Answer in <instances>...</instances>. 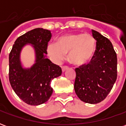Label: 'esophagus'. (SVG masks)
Returning a JSON list of instances; mask_svg holds the SVG:
<instances>
[{
  "instance_id": "esophagus-1",
  "label": "esophagus",
  "mask_w": 126,
  "mask_h": 126,
  "mask_svg": "<svg viewBox=\"0 0 126 126\" xmlns=\"http://www.w3.org/2000/svg\"><path fill=\"white\" fill-rule=\"evenodd\" d=\"M61 68H62V71L64 72V71H65L66 70L69 68V67H67V66H62V67H61Z\"/></svg>"
}]
</instances>
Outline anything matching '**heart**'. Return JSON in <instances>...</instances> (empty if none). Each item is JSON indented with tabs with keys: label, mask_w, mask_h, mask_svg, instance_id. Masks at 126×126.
Segmentation results:
<instances>
[{
	"label": "heart",
	"mask_w": 126,
	"mask_h": 126,
	"mask_svg": "<svg viewBox=\"0 0 126 126\" xmlns=\"http://www.w3.org/2000/svg\"><path fill=\"white\" fill-rule=\"evenodd\" d=\"M96 50V41L89 33H70L61 36L58 42L47 45V54L52 61L59 63L69 52V60L74 65H84L93 59Z\"/></svg>",
	"instance_id": "obj_1"
}]
</instances>
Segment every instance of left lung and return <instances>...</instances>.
<instances>
[{"instance_id": "obj_1", "label": "left lung", "mask_w": 126, "mask_h": 126, "mask_svg": "<svg viewBox=\"0 0 126 126\" xmlns=\"http://www.w3.org/2000/svg\"><path fill=\"white\" fill-rule=\"evenodd\" d=\"M96 40L93 59L87 64L75 69L74 89L80 100L96 104L103 101L117 79V54L111 41L99 32L92 30Z\"/></svg>"}]
</instances>
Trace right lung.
Segmentation results:
<instances>
[{"label":"right lung","instance_id":"add662e5","mask_svg":"<svg viewBox=\"0 0 126 126\" xmlns=\"http://www.w3.org/2000/svg\"><path fill=\"white\" fill-rule=\"evenodd\" d=\"M52 37L50 30L36 28L19 36L9 53V78L11 87L23 102L30 105L46 103L52 95L50 82L62 74L61 68L46 57L47 47ZM28 44L33 45L36 61L30 68L22 67L20 52Z\"/></svg>","mask_w":126,"mask_h":126}]
</instances>
